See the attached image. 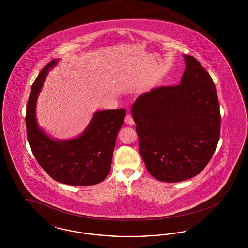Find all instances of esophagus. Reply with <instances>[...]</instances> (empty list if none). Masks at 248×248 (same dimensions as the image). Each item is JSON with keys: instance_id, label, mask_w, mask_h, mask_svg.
<instances>
[{"instance_id": "obj_1", "label": "esophagus", "mask_w": 248, "mask_h": 248, "mask_svg": "<svg viewBox=\"0 0 248 248\" xmlns=\"http://www.w3.org/2000/svg\"><path fill=\"white\" fill-rule=\"evenodd\" d=\"M124 122H125L127 124H129V125H134V124H135V121L133 119V117L131 116V114H127V115L125 116Z\"/></svg>"}]
</instances>
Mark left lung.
Returning <instances> with one entry per match:
<instances>
[{
  "instance_id": "left-lung-1",
  "label": "left lung",
  "mask_w": 248,
  "mask_h": 248,
  "mask_svg": "<svg viewBox=\"0 0 248 248\" xmlns=\"http://www.w3.org/2000/svg\"><path fill=\"white\" fill-rule=\"evenodd\" d=\"M184 58L186 70L179 84L145 93L131 108L146 169L167 183L201 173L220 136L216 85L195 57L184 54Z\"/></svg>"
}]
</instances>
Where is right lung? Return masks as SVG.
<instances>
[{
	"instance_id": "1",
	"label": "right lung",
	"mask_w": 248,
	"mask_h": 248,
	"mask_svg": "<svg viewBox=\"0 0 248 248\" xmlns=\"http://www.w3.org/2000/svg\"><path fill=\"white\" fill-rule=\"evenodd\" d=\"M53 59L31 85L26 106V131L31 149L42 168L53 179L70 186H92L110 173L116 137L125 117L124 108L98 111L79 136L60 140L50 137L38 124L36 104Z\"/></svg>"
}]
</instances>
